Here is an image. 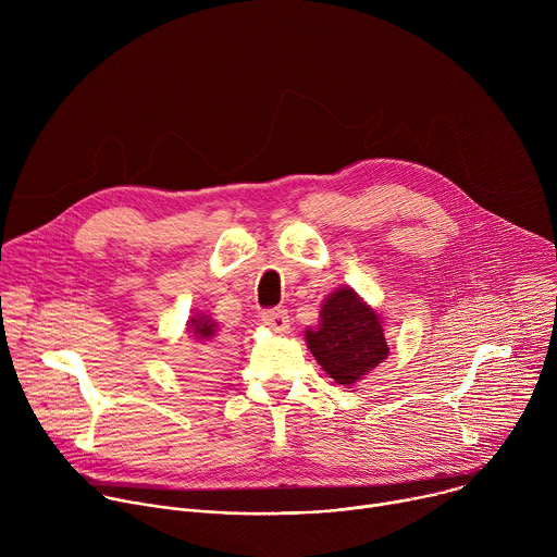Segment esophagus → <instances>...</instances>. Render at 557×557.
I'll list each match as a JSON object with an SVG mask.
<instances>
[{
	"instance_id": "esophagus-1",
	"label": "esophagus",
	"mask_w": 557,
	"mask_h": 557,
	"mask_svg": "<svg viewBox=\"0 0 557 557\" xmlns=\"http://www.w3.org/2000/svg\"><path fill=\"white\" fill-rule=\"evenodd\" d=\"M262 324L269 326L275 333H288L290 324H288V312L282 308H273V310H264L262 312Z\"/></svg>"
}]
</instances>
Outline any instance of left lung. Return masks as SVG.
I'll return each mask as SVG.
<instances>
[{
	"instance_id": "obj_1",
	"label": "left lung",
	"mask_w": 557,
	"mask_h": 557,
	"mask_svg": "<svg viewBox=\"0 0 557 557\" xmlns=\"http://www.w3.org/2000/svg\"><path fill=\"white\" fill-rule=\"evenodd\" d=\"M383 317L350 286L322 301L320 324L304 331L306 346L324 372L342 385H357L389 355Z\"/></svg>"
}]
</instances>
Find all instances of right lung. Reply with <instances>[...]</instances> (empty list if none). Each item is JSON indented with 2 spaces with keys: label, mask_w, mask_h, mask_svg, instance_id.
Returning a JSON list of instances; mask_svg holds the SVG:
<instances>
[{
  "label": "right lung",
  "mask_w": 557,
  "mask_h": 557,
  "mask_svg": "<svg viewBox=\"0 0 557 557\" xmlns=\"http://www.w3.org/2000/svg\"><path fill=\"white\" fill-rule=\"evenodd\" d=\"M187 333H189V337L196 339L198 344H207V342H211V339L218 335V322L213 320V317H211L209 312L198 310V312H194V314L189 317ZM218 363H220V359H215V357H213V359H198V363L191 366V368H194L191 372H196V374H207V372L215 370Z\"/></svg>",
  "instance_id": "right-lung-1"
}]
</instances>
